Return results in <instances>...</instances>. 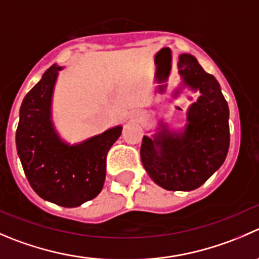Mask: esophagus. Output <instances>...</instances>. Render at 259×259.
Instances as JSON below:
<instances>
[{
	"label": "esophagus",
	"instance_id": "34e87169",
	"mask_svg": "<svg viewBox=\"0 0 259 259\" xmlns=\"http://www.w3.org/2000/svg\"><path fill=\"white\" fill-rule=\"evenodd\" d=\"M134 117H135V119H137V120H140V119H142V117H143V114H142V112H135Z\"/></svg>",
	"mask_w": 259,
	"mask_h": 259
}]
</instances>
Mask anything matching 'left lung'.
Listing matches in <instances>:
<instances>
[{"instance_id":"obj_1","label":"left lung","mask_w":259,"mask_h":259,"mask_svg":"<svg viewBox=\"0 0 259 259\" xmlns=\"http://www.w3.org/2000/svg\"><path fill=\"white\" fill-rule=\"evenodd\" d=\"M178 73L186 86L200 91L187 111L182 132L163 129L154 138L143 137L140 158L160 187L192 191L204 185L224 163L230 143L229 107L219 82L191 54H181Z\"/></svg>"}]
</instances>
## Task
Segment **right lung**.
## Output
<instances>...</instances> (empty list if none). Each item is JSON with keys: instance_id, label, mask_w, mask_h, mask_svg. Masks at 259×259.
Returning <instances> with one entry per match:
<instances>
[{"instance_id": "right-lung-1", "label": "right lung", "mask_w": 259, "mask_h": 259, "mask_svg": "<svg viewBox=\"0 0 259 259\" xmlns=\"http://www.w3.org/2000/svg\"><path fill=\"white\" fill-rule=\"evenodd\" d=\"M52 66L27 92L20 107L17 154L32 190L41 199L63 207H76L101 192L107 152L121 135L114 126L79 144L69 145L55 132L52 97L58 71Z\"/></svg>"}]
</instances>
